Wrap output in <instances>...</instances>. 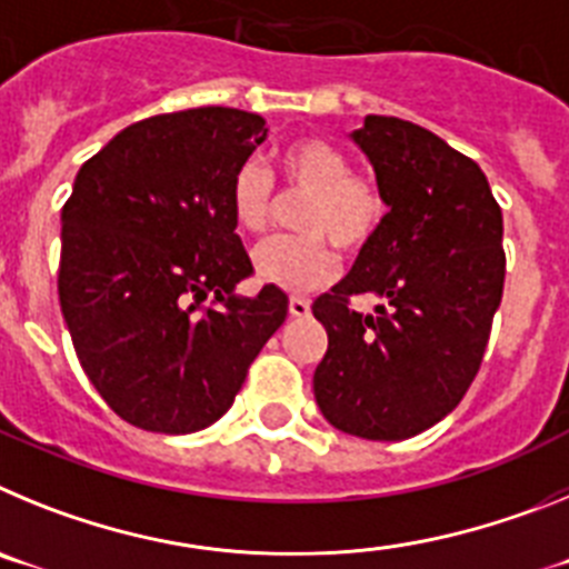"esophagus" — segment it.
<instances>
[{"instance_id":"1","label":"esophagus","mask_w":569,"mask_h":569,"mask_svg":"<svg viewBox=\"0 0 569 569\" xmlns=\"http://www.w3.org/2000/svg\"><path fill=\"white\" fill-rule=\"evenodd\" d=\"M288 310H290V316H293V319H305V316H310V301L301 299V296H290Z\"/></svg>"}]
</instances>
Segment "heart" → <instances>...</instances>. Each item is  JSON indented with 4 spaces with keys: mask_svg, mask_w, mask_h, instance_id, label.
I'll list each match as a JSON object with an SVG mask.
<instances>
[{
    "mask_svg": "<svg viewBox=\"0 0 569 569\" xmlns=\"http://www.w3.org/2000/svg\"><path fill=\"white\" fill-rule=\"evenodd\" d=\"M284 188L305 193L296 208V228L305 233L270 236L250 253L259 281L281 290L319 288L336 273V253L359 250L385 219V199L373 182L350 173L339 148L321 139H299L279 156ZM230 213L248 233H259L273 213V179L259 162H244L230 182Z\"/></svg>",
    "mask_w": 569,
    "mask_h": 569,
    "instance_id": "heart-1",
    "label": "heart"
}]
</instances>
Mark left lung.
I'll use <instances>...</instances> for the list:
<instances>
[{"label":"left lung","mask_w":569,"mask_h":569,"mask_svg":"<svg viewBox=\"0 0 569 569\" xmlns=\"http://www.w3.org/2000/svg\"><path fill=\"white\" fill-rule=\"evenodd\" d=\"M387 204L353 270L313 301L328 353L321 416L347 436L399 441L445 419L476 379L505 290L501 208L487 176L445 139L396 116L350 133ZM380 299L373 315L349 296Z\"/></svg>","instance_id":"left-lung-1"}]
</instances>
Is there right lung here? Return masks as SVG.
I'll use <instances>...</instances> for the list:
<instances>
[{
	"mask_svg": "<svg viewBox=\"0 0 569 569\" xmlns=\"http://www.w3.org/2000/svg\"><path fill=\"white\" fill-rule=\"evenodd\" d=\"M268 139L259 113L193 108L116 133L62 208L59 305L90 385L150 433L222 419L288 316L236 236L230 182Z\"/></svg>",
	"mask_w": 569,
	"mask_h": 569,
	"instance_id": "right-lung-1",
	"label": "right lung"
}]
</instances>
